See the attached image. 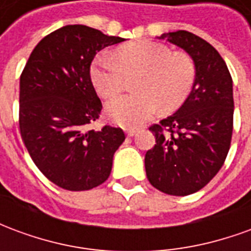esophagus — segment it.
I'll return each instance as SVG.
<instances>
[{
	"mask_svg": "<svg viewBox=\"0 0 251 251\" xmlns=\"http://www.w3.org/2000/svg\"><path fill=\"white\" fill-rule=\"evenodd\" d=\"M138 130H140L138 127H127V129H125L126 134H127V136H129V137L136 136L137 133H138Z\"/></svg>",
	"mask_w": 251,
	"mask_h": 251,
	"instance_id": "1",
	"label": "esophagus"
}]
</instances>
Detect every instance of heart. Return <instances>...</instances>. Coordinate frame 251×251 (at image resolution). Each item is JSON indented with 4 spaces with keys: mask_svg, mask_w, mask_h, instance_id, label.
I'll use <instances>...</instances> for the list:
<instances>
[{
    "mask_svg": "<svg viewBox=\"0 0 251 251\" xmlns=\"http://www.w3.org/2000/svg\"><path fill=\"white\" fill-rule=\"evenodd\" d=\"M91 80L99 95L111 99L125 88L127 76H134L137 93L124 95L107 104V115L125 127L138 126L149 120L157 109L174 113L188 98L194 87L192 59L172 52L156 41H137L120 47L114 55H99L91 67Z\"/></svg>",
    "mask_w": 251,
    "mask_h": 251,
    "instance_id": "obj_1",
    "label": "heart"
}]
</instances>
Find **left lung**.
I'll list each match as a JSON object with an SVG mask.
<instances>
[{
	"mask_svg": "<svg viewBox=\"0 0 251 251\" xmlns=\"http://www.w3.org/2000/svg\"><path fill=\"white\" fill-rule=\"evenodd\" d=\"M192 57V91L175 114L149 127L156 144L145 154L149 183L164 194L198 192L215 176L227 157L232 136V79L210 43L187 30L164 33Z\"/></svg>",
	"mask_w": 251,
	"mask_h": 251,
	"instance_id": "obj_1",
	"label": "left lung"
}]
</instances>
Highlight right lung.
Here are the masks:
<instances>
[{
    "label": "right lung",
    "instance_id": "add662e5",
    "mask_svg": "<svg viewBox=\"0 0 251 251\" xmlns=\"http://www.w3.org/2000/svg\"><path fill=\"white\" fill-rule=\"evenodd\" d=\"M125 39L86 25H66L46 36L20 76V131L30 157L53 184L87 191L104 183L125 141L121 127L87 130L102 102L90 66L97 52Z\"/></svg>",
    "mask_w": 251,
    "mask_h": 251
}]
</instances>
